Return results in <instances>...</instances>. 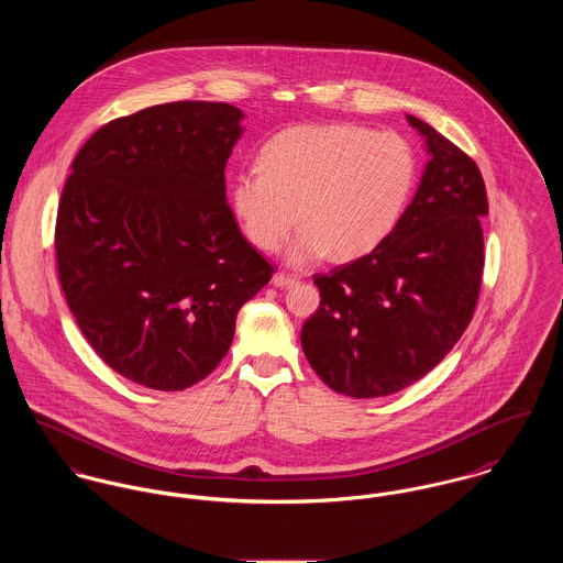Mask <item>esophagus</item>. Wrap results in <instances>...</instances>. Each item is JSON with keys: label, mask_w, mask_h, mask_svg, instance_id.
I'll return each instance as SVG.
<instances>
[{"label": "esophagus", "mask_w": 563, "mask_h": 563, "mask_svg": "<svg viewBox=\"0 0 563 563\" xmlns=\"http://www.w3.org/2000/svg\"><path fill=\"white\" fill-rule=\"evenodd\" d=\"M296 276H289V274H285V272H276L274 274V278H272V285L274 287H280V289H285V287H291V285H296Z\"/></svg>", "instance_id": "esophagus-1"}]
</instances>
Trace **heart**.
Segmentation results:
<instances>
[{
	"label": "heart",
	"mask_w": 563,
	"mask_h": 563,
	"mask_svg": "<svg viewBox=\"0 0 563 563\" xmlns=\"http://www.w3.org/2000/svg\"><path fill=\"white\" fill-rule=\"evenodd\" d=\"M415 181V153L397 133L345 123L298 125L276 133L261 148L258 166L231 179L229 205L258 251H278L300 218L305 229L287 252L291 263L330 251L339 261H354L388 240Z\"/></svg>",
	"instance_id": "1"
}]
</instances>
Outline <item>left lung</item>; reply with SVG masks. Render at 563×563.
I'll list each match as a JSON object with an SVG mask.
<instances>
[{
    "label": "left lung",
    "instance_id": "1",
    "mask_svg": "<svg viewBox=\"0 0 563 563\" xmlns=\"http://www.w3.org/2000/svg\"><path fill=\"white\" fill-rule=\"evenodd\" d=\"M406 119L430 153L417 194L384 244L314 274L321 302L300 332L314 374L354 399L430 374L471 323L482 287V173L434 126Z\"/></svg>",
    "mask_w": 563,
    "mask_h": 563
}]
</instances>
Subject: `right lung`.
<instances>
[{
	"mask_svg": "<svg viewBox=\"0 0 563 563\" xmlns=\"http://www.w3.org/2000/svg\"><path fill=\"white\" fill-rule=\"evenodd\" d=\"M244 112L177 101L95 131L73 159L56 220L66 305L126 379L184 390L211 374L235 319L272 278L227 202Z\"/></svg>",
	"mask_w": 563,
	"mask_h": 563,
	"instance_id": "obj_1",
	"label": "right lung"
}]
</instances>
